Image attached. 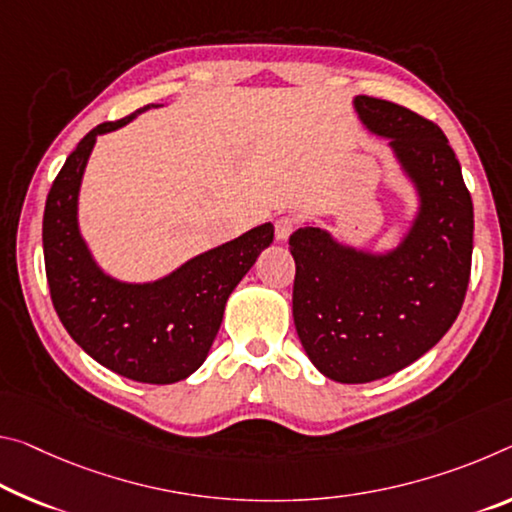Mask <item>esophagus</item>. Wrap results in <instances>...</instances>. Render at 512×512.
<instances>
[{
    "instance_id": "obj_1",
    "label": "esophagus",
    "mask_w": 512,
    "mask_h": 512,
    "mask_svg": "<svg viewBox=\"0 0 512 512\" xmlns=\"http://www.w3.org/2000/svg\"><path fill=\"white\" fill-rule=\"evenodd\" d=\"M294 227H296L294 216H280L278 221H275V239L287 241L289 234L294 232Z\"/></svg>"
}]
</instances>
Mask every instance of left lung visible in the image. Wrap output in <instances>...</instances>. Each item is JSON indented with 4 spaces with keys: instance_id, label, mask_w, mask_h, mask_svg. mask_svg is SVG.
<instances>
[{
    "instance_id": "obj_1",
    "label": "left lung",
    "mask_w": 512,
    "mask_h": 512,
    "mask_svg": "<svg viewBox=\"0 0 512 512\" xmlns=\"http://www.w3.org/2000/svg\"><path fill=\"white\" fill-rule=\"evenodd\" d=\"M369 132L385 136L419 191V214L385 255L314 225L289 237L294 323L307 358L337 383H371L419 360L453 326L472 273L474 207L449 141L433 120L358 95Z\"/></svg>"
}]
</instances>
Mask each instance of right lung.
<instances>
[{
    "label": "right lung",
    "mask_w": 512,
    "mask_h": 512,
    "mask_svg": "<svg viewBox=\"0 0 512 512\" xmlns=\"http://www.w3.org/2000/svg\"><path fill=\"white\" fill-rule=\"evenodd\" d=\"M145 109L150 104L116 123L97 125L70 152L47 193L43 253L54 310L68 335L102 367L136 383L168 385L205 362L227 298L271 246L273 225L253 227L157 282L129 285L109 278L79 234V184L97 136L127 125Z\"/></svg>",
    "instance_id": "obj_1"
}]
</instances>
